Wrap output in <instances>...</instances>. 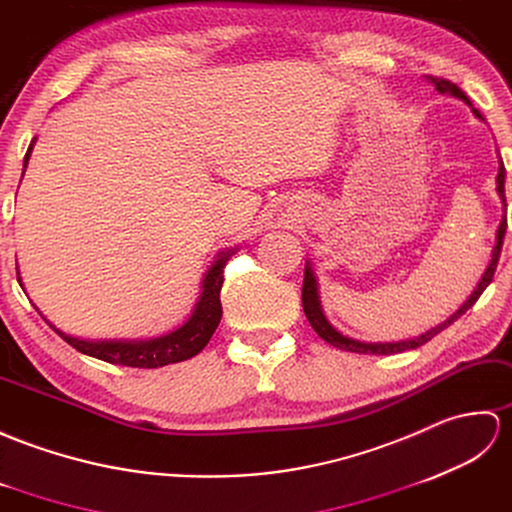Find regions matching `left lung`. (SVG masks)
Returning a JSON list of instances; mask_svg holds the SVG:
<instances>
[{"mask_svg": "<svg viewBox=\"0 0 512 512\" xmlns=\"http://www.w3.org/2000/svg\"><path fill=\"white\" fill-rule=\"evenodd\" d=\"M429 81L434 83L436 92L456 96V98H460V100L467 102L469 107H473V105H471V100H469V96L464 94L458 85H453L451 81H447V78H431V76H429ZM473 113H475V116H478V118H482L478 109H473ZM504 177H506V168H504L502 157H499L497 192H499V197H502V201H504V208H506ZM504 234H506V214H504L502 223H499V230H497V243H495V247H493L491 265L486 267L482 280L478 282V287H475V289H473V293L469 295V300L464 302V304L460 306V309L449 317V320H445L442 324H438L436 328H431V331L423 333V335L416 337V339H407V342H392V344H366V342H357V339H350V337H346V335L339 333L337 328H333V326H331V322L326 320V315H324V311H322V306H320V295H317V280H315V276H313V269H311V265H309V263H306V267H304V285H302V306H304V315H306V320H309V324L313 326V331H315L317 335H320L326 344H331V346H335V348H339V350L359 352V355H394V352L414 350V348H418V346L427 344L429 339H431V337H436L440 331H445L447 326H451L453 322L458 320L460 315L467 313V311L471 309V306H473L475 302H478V298H480V295L484 293V289H486L488 285H491V280H493V276H495L497 260H499V254H502V245H504Z\"/></svg>", "mask_w": 512, "mask_h": 512, "instance_id": "obj_1", "label": "left lung"}]
</instances>
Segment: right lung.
I'll list each match as a JSON object with an SVG mask.
<instances>
[{
    "label": "right lung",
    "mask_w": 512,
    "mask_h": 512,
    "mask_svg": "<svg viewBox=\"0 0 512 512\" xmlns=\"http://www.w3.org/2000/svg\"><path fill=\"white\" fill-rule=\"evenodd\" d=\"M30 151L32 144L28 146V153L24 157V170L30 160ZM230 252H221L206 278H203V287L199 302L192 311L190 320L177 328V331L168 333L164 337L149 339V342H85V339H78L72 335H65L59 328H52L59 333L67 344L76 348L83 355L102 359L107 363H118V366H129V368H162L168 366V363H177V361H186L190 357H195L197 352L206 348L210 342L212 333L217 331V326L221 322V287H223V267L230 258ZM17 280L21 285L19 271H17Z\"/></svg>",
    "instance_id": "obj_1"
}]
</instances>
